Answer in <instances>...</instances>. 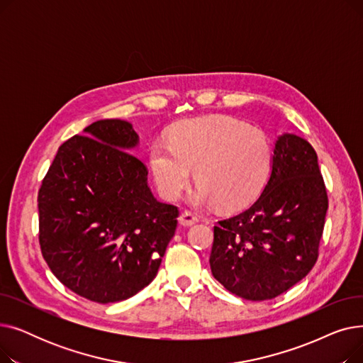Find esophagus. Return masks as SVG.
Masks as SVG:
<instances>
[{
  "mask_svg": "<svg viewBox=\"0 0 363 363\" xmlns=\"http://www.w3.org/2000/svg\"><path fill=\"white\" fill-rule=\"evenodd\" d=\"M178 220H179V223H181L182 226H191V225H194V223L199 220V218H197L194 213L185 211V212L181 213V216H179Z\"/></svg>",
  "mask_w": 363,
  "mask_h": 363,
  "instance_id": "34e87169",
  "label": "esophagus"
}]
</instances>
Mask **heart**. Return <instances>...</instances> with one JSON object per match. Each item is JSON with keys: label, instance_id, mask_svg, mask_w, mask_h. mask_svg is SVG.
Segmentation results:
<instances>
[{"label": "heart", "instance_id": "b5f03b06", "mask_svg": "<svg viewBox=\"0 0 363 363\" xmlns=\"http://www.w3.org/2000/svg\"><path fill=\"white\" fill-rule=\"evenodd\" d=\"M150 166L166 199H178L196 169L200 186L193 201L234 211L263 189L272 169V145L263 130L234 118L186 119L170 129L169 143L151 144Z\"/></svg>", "mask_w": 363, "mask_h": 363}]
</instances>
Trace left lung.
Returning a JSON list of instances; mask_svg holds the SVG:
<instances>
[{"label": "left lung", "instance_id": "left-lung-1", "mask_svg": "<svg viewBox=\"0 0 363 363\" xmlns=\"http://www.w3.org/2000/svg\"><path fill=\"white\" fill-rule=\"evenodd\" d=\"M327 211L316 151L301 137L284 133L275 143L262 194L213 228V277L228 291L252 301L290 290L316 263Z\"/></svg>", "mask_w": 363, "mask_h": 363}]
</instances>
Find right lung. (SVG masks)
Segmentation results:
<instances>
[{
	"label": "right lung",
	"mask_w": 363,
	"mask_h": 363,
	"mask_svg": "<svg viewBox=\"0 0 363 363\" xmlns=\"http://www.w3.org/2000/svg\"><path fill=\"white\" fill-rule=\"evenodd\" d=\"M84 132L59 147L38 193L41 252L73 293L122 301L156 278L179 212L152 196L147 166L129 152L138 145L129 122Z\"/></svg>",
	"instance_id": "1"
}]
</instances>
